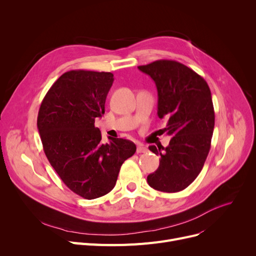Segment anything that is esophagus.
<instances>
[{
	"label": "esophagus",
	"mask_w": 256,
	"mask_h": 256,
	"mask_svg": "<svg viewBox=\"0 0 256 256\" xmlns=\"http://www.w3.org/2000/svg\"><path fill=\"white\" fill-rule=\"evenodd\" d=\"M148 152V150L146 148V147H144L143 145H139L137 147V154H143V152Z\"/></svg>",
	"instance_id": "34e87169"
}]
</instances>
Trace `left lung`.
Wrapping results in <instances>:
<instances>
[{
    "label": "left lung",
    "mask_w": 256,
    "mask_h": 256,
    "mask_svg": "<svg viewBox=\"0 0 256 256\" xmlns=\"http://www.w3.org/2000/svg\"><path fill=\"white\" fill-rule=\"evenodd\" d=\"M138 68L154 80L158 115L168 118L165 130L172 136L167 147H148L160 160L147 182L160 192H180L198 176L210 150L214 111L210 87L202 76L178 61L158 60Z\"/></svg>",
    "instance_id": "1"
}]
</instances>
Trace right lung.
Segmentation results:
<instances>
[{"label": "right lung", "mask_w": 256, "mask_h": 256, "mask_svg": "<svg viewBox=\"0 0 256 256\" xmlns=\"http://www.w3.org/2000/svg\"><path fill=\"white\" fill-rule=\"evenodd\" d=\"M113 74L70 70L52 85L40 104L37 128L44 154L66 186L85 199L111 192L121 165L136 152L130 140L109 138L94 126L104 113Z\"/></svg>", "instance_id": "obj_1"}]
</instances>
